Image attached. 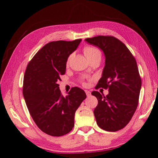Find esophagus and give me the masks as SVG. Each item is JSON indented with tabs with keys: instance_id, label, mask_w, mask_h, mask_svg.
Returning a JSON list of instances; mask_svg holds the SVG:
<instances>
[{
	"instance_id": "obj_1",
	"label": "esophagus",
	"mask_w": 158,
	"mask_h": 158,
	"mask_svg": "<svg viewBox=\"0 0 158 158\" xmlns=\"http://www.w3.org/2000/svg\"><path fill=\"white\" fill-rule=\"evenodd\" d=\"M85 94L87 95V97H89V96L91 95V93H90L89 90H85Z\"/></svg>"
}]
</instances>
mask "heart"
<instances>
[{
	"instance_id": "1",
	"label": "heart",
	"mask_w": 158,
	"mask_h": 158,
	"mask_svg": "<svg viewBox=\"0 0 158 158\" xmlns=\"http://www.w3.org/2000/svg\"><path fill=\"white\" fill-rule=\"evenodd\" d=\"M84 53L88 59L93 58L95 56H100L101 57V52L97 47H93V46H86L84 48ZM72 55L69 56L68 57V60H67V64H68L69 60H70ZM83 84L85 85V82H83Z\"/></svg>"
}]
</instances>
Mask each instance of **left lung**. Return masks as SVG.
Returning a JSON list of instances; mask_svg holds the SVG:
<instances>
[{"instance_id": "8db88e82", "label": "left lung", "mask_w": 158, "mask_h": 158, "mask_svg": "<svg viewBox=\"0 0 158 158\" xmlns=\"http://www.w3.org/2000/svg\"><path fill=\"white\" fill-rule=\"evenodd\" d=\"M85 40L100 48L105 56L97 87L108 89L109 94L91 93L98 100L94 109L96 122L101 129L116 132L126 126L138 106L141 80L137 62L124 43L113 36L99 35Z\"/></svg>"}]
</instances>
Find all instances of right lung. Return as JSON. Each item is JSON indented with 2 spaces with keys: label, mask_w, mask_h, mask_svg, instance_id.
I'll list each match as a JSON object with an SVG mask.
<instances>
[{
  "label": "right lung",
  "mask_w": 158,
  "mask_h": 158,
  "mask_svg": "<svg viewBox=\"0 0 158 158\" xmlns=\"http://www.w3.org/2000/svg\"><path fill=\"white\" fill-rule=\"evenodd\" d=\"M81 39L54 41L45 44L28 63L23 77V95L31 117L42 132L53 137L69 133L74 114L86 95L73 87L65 97L61 94L60 77L65 73L69 56Z\"/></svg>",
  "instance_id": "1"
}]
</instances>
